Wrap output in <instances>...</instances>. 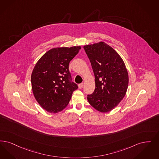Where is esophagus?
Wrapping results in <instances>:
<instances>
[{"instance_id":"obj_1","label":"esophagus","mask_w":159,"mask_h":159,"mask_svg":"<svg viewBox=\"0 0 159 159\" xmlns=\"http://www.w3.org/2000/svg\"><path fill=\"white\" fill-rule=\"evenodd\" d=\"M83 87V83H80V84H79V89H82Z\"/></svg>"}]
</instances>
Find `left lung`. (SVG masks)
<instances>
[{
    "mask_svg": "<svg viewBox=\"0 0 159 159\" xmlns=\"http://www.w3.org/2000/svg\"><path fill=\"white\" fill-rule=\"evenodd\" d=\"M95 75V89L89 103L101 112L112 110L125 95L128 75L120 56L104 42L83 47Z\"/></svg>",
    "mask_w": 159,
    "mask_h": 159,
    "instance_id": "obj_1",
    "label": "left lung"
}]
</instances>
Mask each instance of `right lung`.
Masks as SVG:
<instances>
[{
  "mask_svg": "<svg viewBox=\"0 0 159 159\" xmlns=\"http://www.w3.org/2000/svg\"><path fill=\"white\" fill-rule=\"evenodd\" d=\"M80 48V46L52 48L35 64L31 75L32 92L47 112L55 114L63 110L78 88L71 80L69 64Z\"/></svg>",
  "mask_w": 159,
  "mask_h": 159,
  "instance_id": "right-lung-1",
  "label": "right lung"
}]
</instances>
